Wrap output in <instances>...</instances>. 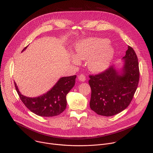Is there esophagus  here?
I'll list each match as a JSON object with an SVG mask.
<instances>
[{"mask_svg":"<svg viewBox=\"0 0 153 153\" xmlns=\"http://www.w3.org/2000/svg\"><path fill=\"white\" fill-rule=\"evenodd\" d=\"M78 79H79L80 81H81V82H84V81H85V80H86V77H85V76L83 74H80V75L79 76Z\"/></svg>","mask_w":153,"mask_h":153,"instance_id":"obj_1","label":"esophagus"}]
</instances>
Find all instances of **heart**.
<instances>
[{
  "label": "heart",
  "instance_id": "1",
  "mask_svg": "<svg viewBox=\"0 0 153 153\" xmlns=\"http://www.w3.org/2000/svg\"><path fill=\"white\" fill-rule=\"evenodd\" d=\"M108 44V40L105 39H87L76 45L75 55L79 59H88L87 66L91 71L100 72L110 65L114 57V49ZM72 60L74 63L79 62L75 57H73Z\"/></svg>",
  "mask_w": 153,
  "mask_h": 153
}]
</instances>
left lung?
<instances>
[{
  "mask_svg": "<svg viewBox=\"0 0 153 153\" xmlns=\"http://www.w3.org/2000/svg\"><path fill=\"white\" fill-rule=\"evenodd\" d=\"M122 73L111 66L96 75H90L91 89L90 108L99 115L112 116L126 108L131 102L139 81L137 55L128 47Z\"/></svg>",
  "mask_w": 153,
  "mask_h": 153,
  "instance_id": "8db88e82",
  "label": "left lung"
}]
</instances>
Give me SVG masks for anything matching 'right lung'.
Here are the masks:
<instances>
[{
    "label": "right lung",
    "instance_id": "add662e5",
    "mask_svg": "<svg viewBox=\"0 0 153 153\" xmlns=\"http://www.w3.org/2000/svg\"><path fill=\"white\" fill-rule=\"evenodd\" d=\"M27 47L24 48L22 51L26 50ZM76 78V75L61 77L46 94L33 98L22 94L16 82L14 85L20 100L31 112L40 116L53 117L59 115L66 108V96L74 86Z\"/></svg>",
    "mask_w": 153,
    "mask_h": 153
}]
</instances>
